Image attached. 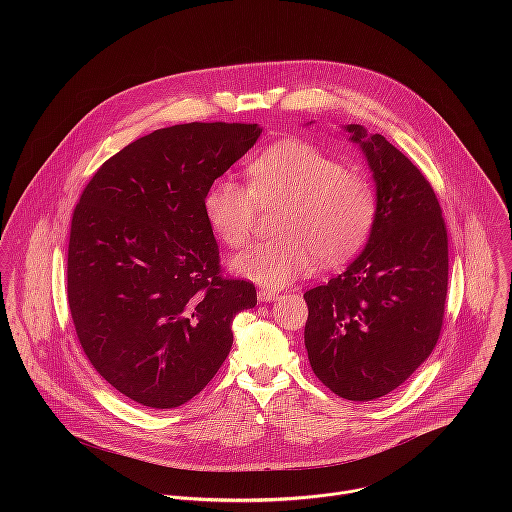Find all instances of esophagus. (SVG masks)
<instances>
[{
  "mask_svg": "<svg viewBox=\"0 0 512 512\" xmlns=\"http://www.w3.org/2000/svg\"><path fill=\"white\" fill-rule=\"evenodd\" d=\"M278 297H280V292H276V290H260L258 292V299L260 301H274Z\"/></svg>",
  "mask_w": 512,
  "mask_h": 512,
  "instance_id": "esophagus-1",
  "label": "esophagus"
}]
</instances>
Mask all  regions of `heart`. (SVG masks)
Listing matches in <instances>:
<instances>
[{
  "label": "heart",
  "instance_id": "heart-1",
  "mask_svg": "<svg viewBox=\"0 0 512 512\" xmlns=\"http://www.w3.org/2000/svg\"><path fill=\"white\" fill-rule=\"evenodd\" d=\"M248 185L222 177L207 193L205 213L215 234L230 248L244 246L260 207L284 203L280 238L264 240L232 262L234 270L262 286L282 288L323 264H339L365 244L376 193L370 181L309 142L282 140L246 167Z\"/></svg>",
  "mask_w": 512,
  "mask_h": 512
}]
</instances>
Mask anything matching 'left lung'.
Wrapping results in <instances>:
<instances>
[{
	"label": "left lung",
	"instance_id": "left-lung-1",
	"mask_svg": "<svg viewBox=\"0 0 512 512\" xmlns=\"http://www.w3.org/2000/svg\"><path fill=\"white\" fill-rule=\"evenodd\" d=\"M376 183V217L363 254L325 286L303 293L305 347L315 376L337 396L390 394L438 343L447 295V228L424 173L380 134L347 126Z\"/></svg>",
	"mask_w": 512,
	"mask_h": 512
}]
</instances>
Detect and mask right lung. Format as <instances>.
<instances>
[{
	"label": "right lung",
	"instance_id": "1",
	"mask_svg": "<svg viewBox=\"0 0 512 512\" xmlns=\"http://www.w3.org/2000/svg\"><path fill=\"white\" fill-rule=\"evenodd\" d=\"M258 124L155 130L92 175L76 203L67 295L96 372L147 408L197 396L230 353V323L256 305L228 278L205 213L215 179L260 136Z\"/></svg>",
	"mask_w": 512,
	"mask_h": 512
}]
</instances>
